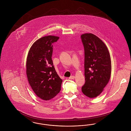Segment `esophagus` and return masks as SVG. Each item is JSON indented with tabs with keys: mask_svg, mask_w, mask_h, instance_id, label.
Returning a JSON list of instances; mask_svg holds the SVG:
<instances>
[{
	"mask_svg": "<svg viewBox=\"0 0 131 131\" xmlns=\"http://www.w3.org/2000/svg\"><path fill=\"white\" fill-rule=\"evenodd\" d=\"M75 78V76L72 75V76H71L69 78V79H70V80H73V79H74Z\"/></svg>",
	"mask_w": 131,
	"mask_h": 131,
	"instance_id": "34e87169",
	"label": "esophagus"
}]
</instances>
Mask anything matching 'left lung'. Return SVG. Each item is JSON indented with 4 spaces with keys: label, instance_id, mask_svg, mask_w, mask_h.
Wrapping results in <instances>:
<instances>
[{
    "label": "left lung",
    "instance_id": "obj_1",
    "mask_svg": "<svg viewBox=\"0 0 131 131\" xmlns=\"http://www.w3.org/2000/svg\"><path fill=\"white\" fill-rule=\"evenodd\" d=\"M84 50L85 83L81 91L91 98L101 93L110 79L111 60L106 45L92 33L81 35Z\"/></svg>",
    "mask_w": 131,
    "mask_h": 131
}]
</instances>
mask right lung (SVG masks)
Segmentation results:
<instances>
[{"label":"right lung","mask_w":131,"mask_h":131,"mask_svg":"<svg viewBox=\"0 0 131 131\" xmlns=\"http://www.w3.org/2000/svg\"><path fill=\"white\" fill-rule=\"evenodd\" d=\"M59 38L47 36L31 46L26 60V75L34 93L43 100H50L61 90L62 80L57 75L51 56L52 44Z\"/></svg>","instance_id":"obj_1"}]
</instances>
